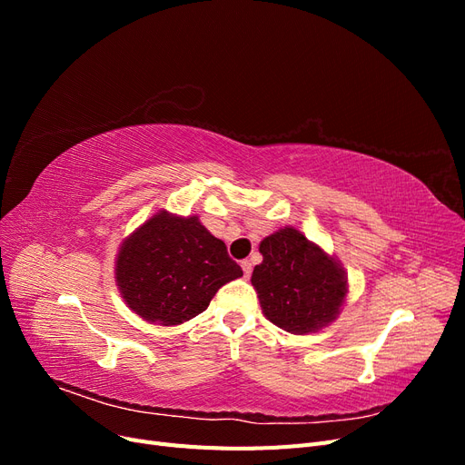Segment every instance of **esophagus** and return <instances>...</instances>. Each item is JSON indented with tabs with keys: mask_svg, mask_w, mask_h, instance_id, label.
<instances>
[{
	"mask_svg": "<svg viewBox=\"0 0 465 465\" xmlns=\"http://www.w3.org/2000/svg\"><path fill=\"white\" fill-rule=\"evenodd\" d=\"M241 265H242V272H244V277L248 279V277L252 275V262H250V260H244V262H242Z\"/></svg>",
	"mask_w": 465,
	"mask_h": 465,
	"instance_id": "34e87169",
	"label": "esophagus"
}]
</instances>
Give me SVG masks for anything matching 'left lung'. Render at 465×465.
I'll use <instances>...</instances> for the list:
<instances>
[{
	"mask_svg": "<svg viewBox=\"0 0 465 465\" xmlns=\"http://www.w3.org/2000/svg\"><path fill=\"white\" fill-rule=\"evenodd\" d=\"M254 285L265 318L291 333L318 331L340 314L347 294L343 267L292 227L265 236Z\"/></svg>",
	"mask_w": 465,
	"mask_h": 465,
	"instance_id": "left-lung-1",
	"label": "left lung"
}]
</instances>
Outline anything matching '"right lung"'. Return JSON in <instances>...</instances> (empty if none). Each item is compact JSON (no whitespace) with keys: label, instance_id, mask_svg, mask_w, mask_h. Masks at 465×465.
<instances>
[{"label":"right lung","instance_id":"1","mask_svg":"<svg viewBox=\"0 0 465 465\" xmlns=\"http://www.w3.org/2000/svg\"><path fill=\"white\" fill-rule=\"evenodd\" d=\"M242 270L198 217L161 211L124 241L116 283L124 301L147 322L178 326L202 314L215 292Z\"/></svg>","mask_w":465,"mask_h":465}]
</instances>
